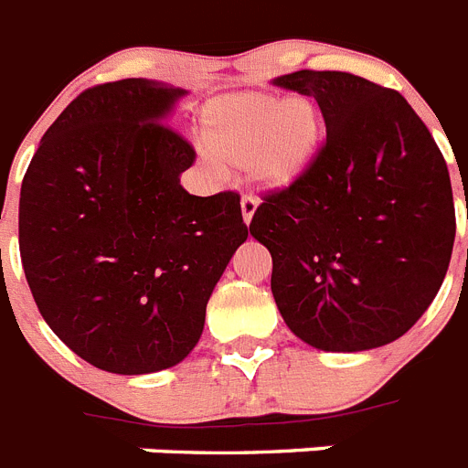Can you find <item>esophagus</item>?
Wrapping results in <instances>:
<instances>
[{
    "instance_id": "obj_1",
    "label": "esophagus",
    "mask_w": 468,
    "mask_h": 468,
    "mask_svg": "<svg viewBox=\"0 0 468 468\" xmlns=\"http://www.w3.org/2000/svg\"><path fill=\"white\" fill-rule=\"evenodd\" d=\"M256 207H258L256 196H243L241 215H243V222H246V225H250V219H253V215H256Z\"/></svg>"
}]
</instances>
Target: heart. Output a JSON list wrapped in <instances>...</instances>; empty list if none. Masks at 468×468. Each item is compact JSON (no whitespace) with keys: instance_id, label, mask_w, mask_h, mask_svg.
Listing matches in <instances>:
<instances>
[{"instance_id":"b5f03b06","label":"heart","mask_w":468,"mask_h":468,"mask_svg":"<svg viewBox=\"0 0 468 468\" xmlns=\"http://www.w3.org/2000/svg\"><path fill=\"white\" fill-rule=\"evenodd\" d=\"M203 136L222 160L250 165L265 186H289L315 157L323 117L303 95L282 102L265 92H241L207 104Z\"/></svg>"}]
</instances>
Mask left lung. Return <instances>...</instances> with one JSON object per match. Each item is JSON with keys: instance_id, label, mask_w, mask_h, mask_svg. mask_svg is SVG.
<instances>
[{"instance_id": "8db88e82", "label": "left lung", "mask_w": 468, "mask_h": 468, "mask_svg": "<svg viewBox=\"0 0 468 468\" xmlns=\"http://www.w3.org/2000/svg\"><path fill=\"white\" fill-rule=\"evenodd\" d=\"M327 136L294 184L262 196L250 234L272 256V296L306 345H389L428 311L450 268L454 200L445 157L411 104L346 71L287 73Z\"/></svg>"}]
</instances>
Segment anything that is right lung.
Masks as SVG:
<instances>
[{
  "label": "right lung",
  "instance_id": "obj_1",
  "mask_svg": "<svg viewBox=\"0 0 468 468\" xmlns=\"http://www.w3.org/2000/svg\"><path fill=\"white\" fill-rule=\"evenodd\" d=\"M181 95L145 79L88 88L23 176L18 249L37 311L73 354L110 373L186 358L249 237L237 191L181 188L196 150L162 122Z\"/></svg>",
  "mask_w": 468,
  "mask_h": 468
}]
</instances>
